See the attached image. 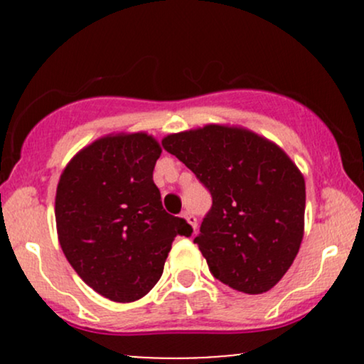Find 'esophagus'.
I'll return each instance as SVG.
<instances>
[{"label": "esophagus", "instance_id": "34e87169", "mask_svg": "<svg viewBox=\"0 0 364 364\" xmlns=\"http://www.w3.org/2000/svg\"><path fill=\"white\" fill-rule=\"evenodd\" d=\"M183 217H185V219L188 220V224H190L191 228H193V231L196 232V217L191 214V212H183Z\"/></svg>", "mask_w": 364, "mask_h": 364}]
</instances>
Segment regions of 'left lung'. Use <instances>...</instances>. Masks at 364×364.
Segmentation results:
<instances>
[{"label": "left lung", "mask_w": 364, "mask_h": 364, "mask_svg": "<svg viewBox=\"0 0 364 364\" xmlns=\"http://www.w3.org/2000/svg\"><path fill=\"white\" fill-rule=\"evenodd\" d=\"M162 147L210 191L195 237L212 275L262 294L289 270L304 229V179L282 149L248 129L207 124L168 135Z\"/></svg>", "instance_id": "8db88e82"}]
</instances>
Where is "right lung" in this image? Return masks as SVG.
I'll use <instances>...</instances> for the list:
<instances>
[{
  "label": "right lung",
  "instance_id": "1",
  "mask_svg": "<svg viewBox=\"0 0 364 364\" xmlns=\"http://www.w3.org/2000/svg\"><path fill=\"white\" fill-rule=\"evenodd\" d=\"M161 147L147 133L104 136L75 156L56 190L66 260L104 298L132 303L156 286L176 236L193 228L168 214L152 174Z\"/></svg>",
  "mask_w": 364,
  "mask_h": 364
}]
</instances>
